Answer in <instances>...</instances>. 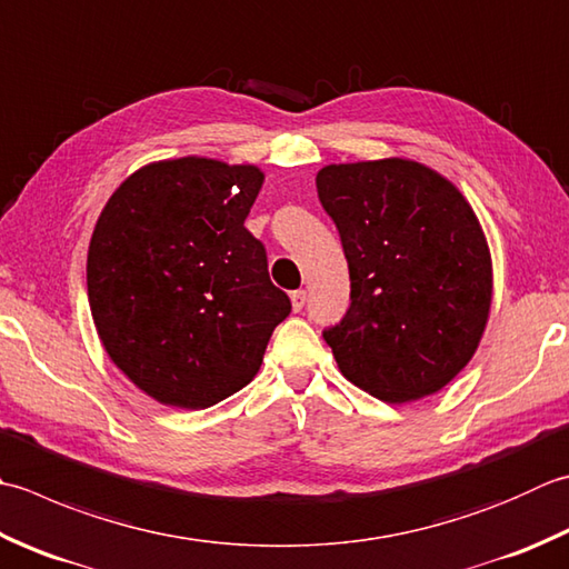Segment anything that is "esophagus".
I'll list each match as a JSON object with an SVG mask.
<instances>
[{"instance_id":"esophagus-1","label":"esophagus","mask_w":569,"mask_h":569,"mask_svg":"<svg viewBox=\"0 0 569 569\" xmlns=\"http://www.w3.org/2000/svg\"><path fill=\"white\" fill-rule=\"evenodd\" d=\"M291 306H293L296 313H298V310H303V306H306V291H293L291 293Z\"/></svg>"}]
</instances>
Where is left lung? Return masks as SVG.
<instances>
[{"label":"left lung","instance_id":"8db88e82","mask_svg":"<svg viewBox=\"0 0 569 569\" xmlns=\"http://www.w3.org/2000/svg\"><path fill=\"white\" fill-rule=\"evenodd\" d=\"M316 187L350 271L348 313L322 332L340 372L387 405L437 395L491 316V249L469 199L407 158L326 164Z\"/></svg>","mask_w":569,"mask_h":569}]
</instances>
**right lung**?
<instances>
[{
	"label": "right lung",
	"instance_id": "1",
	"mask_svg": "<svg viewBox=\"0 0 569 569\" xmlns=\"http://www.w3.org/2000/svg\"><path fill=\"white\" fill-rule=\"evenodd\" d=\"M256 164L172 158L120 182L93 227L86 283L108 358L154 402L207 409L247 387L291 300L243 227Z\"/></svg>",
	"mask_w": 569,
	"mask_h": 569
}]
</instances>
